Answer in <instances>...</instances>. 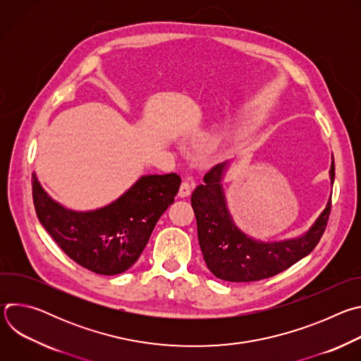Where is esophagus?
I'll use <instances>...</instances> for the list:
<instances>
[{
	"instance_id": "obj_1",
	"label": "esophagus",
	"mask_w": 361,
	"mask_h": 361,
	"mask_svg": "<svg viewBox=\"0 0 361 361\" xmlns=\"http://www.w3.org/2000/svg\"><path fill=\"white\" fill-rule=\"evenodd\" d=\"M191 188L192 185L188 181H183V184L180 185V191H178V197L180 198H185L191 194Z\"/></svg>"
}]
</instances>
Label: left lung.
I'll list each match as a JSON object with an SVG mask.
<instances>
[{"mask_svg": "<svg viewBox=\"0 0 361 361\" xmlns=\"http://www.w3.org/2000/svg\"><path fill=\"white\" fill-rule=\"evenodd\" d=\"M233 160L216 166L204 176L192 195L198 243L209 270L224 281L248 283L273 277L310 254L320 241L330 214L331 197L314 223L301 234L262 241L241 231L230 213L224 191V177ZM330 183H334V160L330 166Z\"/></svg>", "mask_w": 361, "mask_h": 361, "instance_id": "obj_1", "label": "left lung"}]
</instances>
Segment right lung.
I'll use <instances>...</instances> for the list:
<instances>
[{
  "label": "right lung",
  "instance_id": "obj_1",
  "mask_svg": "<svg viewBox=\"0 0 361 361\" xmlns=\"http://www.w3.org/2000/svg\"><path fill=\"white\" fill-rule=\"evenodd\" d=\"M180 184L174 173L145 174L110 204L78 212L56 201L32 173V198L39 223L70 259L97 274L114 276L138 260Z\"/></svg>",
  "mask_w": 361,
  "mask_h": 361
}]
</instances>
